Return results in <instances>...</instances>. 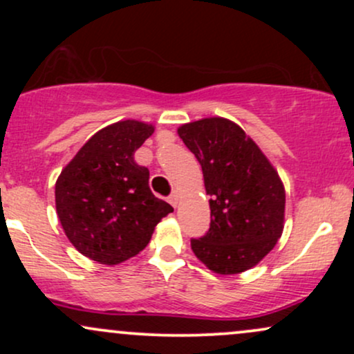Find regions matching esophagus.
<instances>
[{
    "label": "esophagus",
    "instance_id": "obj_1",
    "mask_svg": "<svg viewBox=\"0 0 354 354\" xmlns=\"http://www.w3.org/2000/svg\"><path fill=\"white\" fill-rule=\"evenodd\" d=\"M168 201L171 203V205L174 206V208H176V206H178V203H180V193H178V191H174V193L171 194V196L168 198Z\"/></svg>",
    "mask_w": 354,
    "mask_h": 354
}]
</instances>
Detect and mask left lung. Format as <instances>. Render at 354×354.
I'll use <instances>...</instances> for the list:
<instances>
[{
    "instance_id": "left-lung-1",
    "label": "left lung",
    "mask_w": 354,
    "mask_h": 354,
    "mask_svg": "<svg viewBox=\"0 0 354 354\" xmlns=\"http://www.w3.org/2000/svg\"><path fill=\"white\" fill-rule=\"evenodd\" d=\"M178 136L200 161L209 194V230L191 239V250L213 273L251 270L283 234L286 193L281 178L241 126L226 118L181 124Z\"/></svg>"
}]
</instances>
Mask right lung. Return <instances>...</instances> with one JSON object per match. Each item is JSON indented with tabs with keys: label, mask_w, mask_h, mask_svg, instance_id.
I'll return each instance as SVG.
<instances>
[{
	"label": "right lung",
	"mask_w": 354,
	"mask_h": 354,
	"mask_svg": "<svg viewBox=\"0 0 354 354\" xmlns=\"http://www.w3.org/2000/svg\"><path fill=\"white\" fill-rule=\"evenodd\" d=\"M154 133L151 123L123 120L95 133L55 185L56 213L81 254L120 265L143 251L173 208L149 189V171L135 151Z\"/></svg>",
	"instance_id": "1"
}]
</instances>
